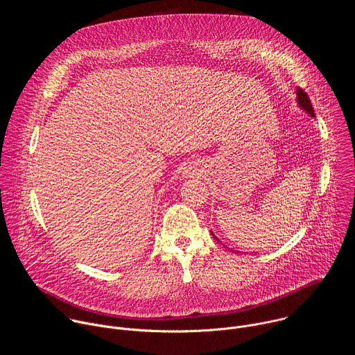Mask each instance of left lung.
<instances>
[{"label": "left lung", "mask_w": 355, "mask_h": 355, "mask_svg": "<svg viewBox=\"0 0 355 355\" xmlns=\"http://www.w3.org/2000/svg\"><path fill=\"white\" fill-rule=\"evenodd\" d=\"M296 104L299 105L300 110H303L308 115H311L312 118H315V111H313V107H312V104H311V99H309L308 94H306L305 91H303L302 88H297V89H296ZM212 236L215 237V240L220 241L214 233H212ZM223 245H225V244H223Z\"/></svg>", "instance_id": "1"}]
</instances>
